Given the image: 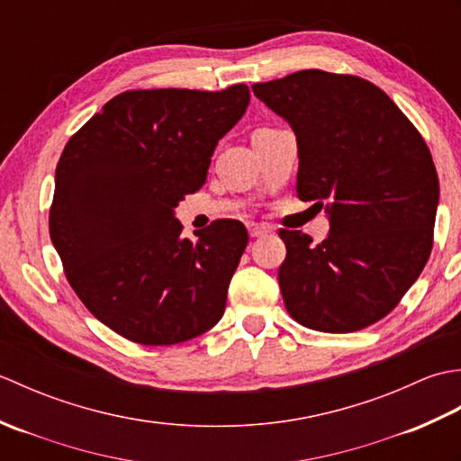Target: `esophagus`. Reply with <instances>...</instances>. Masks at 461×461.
Masks as SVG:
<instances>
[{
  "label": "esophagus",
  "mask_w": 461,
  "mask_h": 461,
  "mask_svg": "<svg viewBox=\"0 0 461 461\" xmlns=\"http://www.w3.org/2000/svg\"><path fill=\"white\" fill-rule=\"evenodd\" d=\"M248 230H249V236L251 238H263L269 231L266 225H261V223H249Z\"/></svg>",
  "instance_id": "34e87169"
}]
</instances>
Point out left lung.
I'll return each instance as SVG.
<instances>
[{
    "mask_svg": "<svg viewBox=\"0 0 461 461\" xmlns=\"http://www.w3.org/2000/svg\"><path fill=\"white\" fill-rule=\"evenodd\" d=\"M251 89L297 136V195L327 203L330 215L317 246L279 230L289 315L321 332L375 325L432 253L439 182L428 144L384 91L357 75L305 68Z\"/></svg>",
    "mask_w": 461,
    "mask_h": 461,
    "instance_id": "left-lung-1",
    "label": "left lung"
}]
</instances>
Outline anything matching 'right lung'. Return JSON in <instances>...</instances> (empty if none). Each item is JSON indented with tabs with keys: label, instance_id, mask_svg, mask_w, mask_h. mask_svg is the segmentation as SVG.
Segmentation results:
<instances>
[{
	"label": "right lung",
	"instance_id": "add662e5",
	"mask_svg": "<svg viewBox=\"0 0 461 461\" xmlns=\"http://www.w3.org/2000/svg\"><path fill=\"white\" fill-rule=\"evenodd\" d=\"M248 104L246 85L124 91L65 144L49 233L77 297L121 337L168 347L221 319L246 225L215 220L182 238L174 208L202 188Z\"/></svg>",
	"mask_w": 461,
	"mask_h": 461
}]
</instances>
